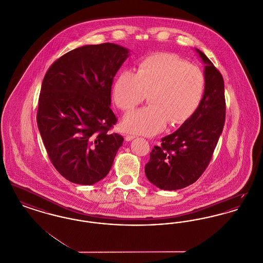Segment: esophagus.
Returning <instances> with one entry per match:
<instances>
[{"label": "esophagus", "mask_w": 263, "mask_h": 263, "mask_svg": "<svg viewBox=\"0 0 263 263\" xmlns=\"http://www.w3.org/2000/svg\"><path fill=\"white\" fill-rule=\"evenodd\" d=\"M135 137H136V136L133 135V134H127L125 136V140L126 141H131V140H133Z\"/></svg>", "instance_id": "esophagus-1"}]
</instances>
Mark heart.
I'll list each match as a JSON object with an SVG mask.
<instances>
[{
  "label": "heart",
  "mask_w": 263,
  "mask_h": 263,
  "mask_svg": "<svg viewBox=\"0 0 263 263\" xmlns=\"http://www.w3.org/2000/svg\"><path fill=\"white\" fill-rule=\"evenodd\" d=\"M205 78L200 69L171 53L152 54L138 63L134 74L123 71L113 83L117 107L131 111L146 100L150 104L126 115V130L154 135L166 123L185 122L200 104Z\"/></svg>",
  "instance_id": "b5f03b06"
}]
</instances>
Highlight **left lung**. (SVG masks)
<instances>
[{
	"label": "left lung",
	"instance_id": "left-lung-1",
	"mask_svg": "<svg viewBox=\"0 0 263 263\" xmlns=\"http://www.w3.org/2000/svg\"><path fill=\"white\" fill-rule=\"evenodd\" d=\"M205 63V89L190 118L150 153L145 165L147 178L163 190H177L194 183L207 168L225 125L224 79L208 57L196 49Z\"/></svg>",
	"mask_w": 263,
	"mask_h": 263
}]
</instances>
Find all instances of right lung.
<instances>
[{"label":"right lung","mask_w":263,"mask_h":263,"mask_svg":"<svg viewBox=\"0 0 263 263\" xmlns=\"http://www.w3.org/2000/svg\"><path fill=\"white\" fill-rule=\"evenodd\" d=\"M129 51L114 43L64 54L44 76L38 129L51 163L69 181L91 185L109 173L123 137L110 133L113 78Z\"/></svg>","instance_id":"right-lung-1"}]
</instances>
